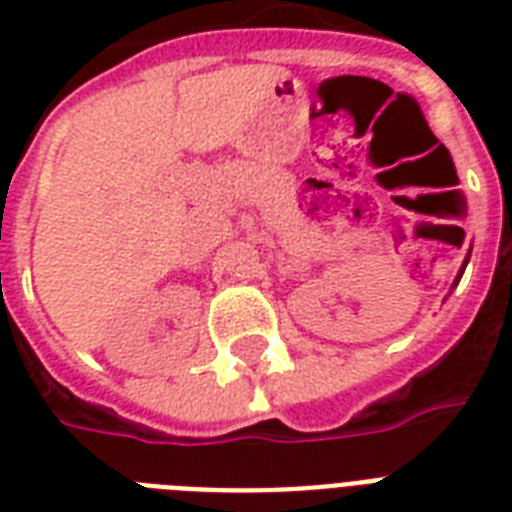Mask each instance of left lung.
Instances as JSON below:
<instances>
[{
    "label": "left lung",
    "instance_id": "8db88e82",
    "mask_svg": "<svg viewBox=\"0 0 512 512\" xmlns=\"http://www.w3.org/2000/svg\"><path fill=\"white\" fill-rule=\"evenodd\" d=\"M465 265H468V260H465ZM462 271H465V268H462ZM462 279V273H460V276H457V281H460ZM457 281H454V284H457Z\"/></svg>",
    "mask_w": 512,
    "mask_h": 512
}]
</instances>
